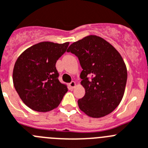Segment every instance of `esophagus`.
<instances>
[{"label":"esophagus","mask_w":148,"mask_h":148,"mask_svg":"<svg viewBox=\"0 0 148 148\" xmlns=\"http://www.w3.org/2000/svg\"><path fill=\"white\" fill-rule=\"evenodd\" d=\"M76 86H77V84H76V82H74V81H71V82L69 83V86L71 87V88H74Z\"/></svg>","instance_id":"34e87169"}]
</instances>
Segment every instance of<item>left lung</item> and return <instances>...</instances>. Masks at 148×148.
<instances>
[{
    "label": "left lung",
    "mask_w": 148,
    "mask_h": 148,
    "mask_svg": "<svg viewBox=\"0 0 148 148\" xmlns=\"http://www.w3.org/2000/svg\"><path fill=\"white\" fill-rule=\"evenodd\" d=\"M67 52L77 56L86 94L78 99L79 109L88 116L99 118L111 113L123 97L127 69L120 54L108 42L90 35L74 42Z\"/></svg>",
    "instance_id": "obj_1"
}]
</instances>
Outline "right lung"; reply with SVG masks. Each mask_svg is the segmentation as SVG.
I'll return each instance as SVG.
<instances>
[{"label": "right lung", "instance_id": "add662e5", "mask_svg": "<svg viewBox=\"0 0 148 148\" xmlns=\"http://www.w3.org/2000/svg\"><path fill=\"white\" fill-rule=\"evenodd\" d=\"M69 42H41L24 51L14 64L13 83L22 101L38 112L58 107L68 91L58 79L56 62Z\"/></svg>", "mask_w": 148, "mask_h": 148}]
</instances>
